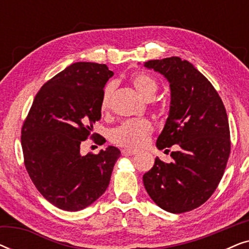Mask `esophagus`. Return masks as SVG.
<instances>
[{
  "label": "esophagus",
  "instance_id": "obj_1",
  "mask_svg": "<svg viewBox=\"0 0 249 249\" xmlns=\"http://www.w3.org/2000/svg\"><path fill=\"white\" fill-rule=\"evenodd\" d=\"M136 151H132V149H122L121 151V154L124 156H131V155H135L136 154Z\"/></svg>",
  "mask_w": 249,
  "mask_h": 249
}]
</instances>
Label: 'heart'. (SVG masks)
I'll return each instance as SVG.
<instances>
[{
  "label": "heart",
  "instance_id": "1",
  "mask_svg": "<svg viewBox=\"0 0 249 249\" xmlns=\"http://www.w3.org/2000/svg\"><path fill=\"white\" fill-rule=\"evenodd\" d=\"M130 81L137 93L146 101L149 98H154L156 91H158V83L149 74L136 72L130 77ZM112 91H113V85L108 84L104 88L103 95H102V112H107L110 108ZM152 131L153 125L146 119H130V120L122 122L111 131V141L117 145L136 149L146 144Z\"/></svg>",
  "mask_w": 249,
  "mask_h": 249
}]
</instances>
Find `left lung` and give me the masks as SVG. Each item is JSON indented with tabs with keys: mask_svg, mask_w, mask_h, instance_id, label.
<instances>
[{
	"mask_svg": "<svg viewBox=\"0 0 249 249\" xmlns=\"http://www.w3.org/2000/svg\"><path fill=\"white\" fill-rule=\"evenodd\" d=\"M144 67L170 84L169 114L156 147L179 149L171 153L170 163L156 158L142 181L161 209L188 212L205 203L222 179L230 154L226 108L212 84L188 61L172 56L147 61Z\"/></svg>",
	"mask_w": 249,
	"mask_h": 249,
	"instance_id": "left-lung-1",
	"label": "left lung"
}]
</instances>
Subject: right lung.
<instances>
[{"label": "right lung", "instance_id": "add662e5", "mask_svg": "<svg viewBox=\"0 0 249 249\" xmlns=\"http://www.w3.org/2000/svg\"><path fill=\"white\" fill-rule=\"evenodd\" d=\"M112 76L105 64H70L43 85L23 122L27 172L44 198L57 209H86L110 183L119 148L107 146L98 154L84 156L80 144L101 119L102 95Z\"/></svg>", "mask_w": 249, "mask_h": 249}]
</instances>
